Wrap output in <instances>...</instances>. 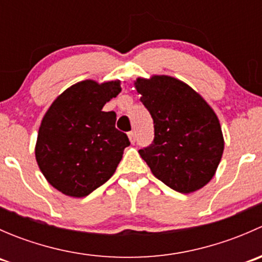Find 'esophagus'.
Wrapping results in <instances>:
<instances>
[{
	"instance_id": "esophagus-1",
	"label": "esophagus",
	"mask_w": 262,
	"mask_h": 262,
	"mask_svg": "<svg viewBox=\"0 0 262 262\" xmlns=\"http://www.w3.org/2000/svg\"><path fill=\"white\" fill-rule=\"evenodd\" d=\"M128 137H129V141H130V143H136V133H134V132H129Z\"/></svg>"
}]
</instances>
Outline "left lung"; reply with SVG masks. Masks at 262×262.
I'll return each instance as SVG.
<instances>
[{
    "label": "left lung",
    "instance_id": "1",
    "mask_svg": "<svg viewBox=\"0 0 262 262\" xmlns=\"http://www.w3.org/2000/svg\"><path fill=\"white\" fill-rule=\"evenodd\" d=\"M134 87L155 124L153 143L139 149L153 175L182 194L204 187L215 175L224 150L213 107L199 92L171 76L138 77Z\"/></svg>",
    "mask_w": 262,
    "mask_h": 262
}]
</instances>
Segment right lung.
I'll return each instance as SVG.
<instances>
[{"label": "right lung", "instance_id": "right-lung-1", "mask_svg": "<svg viewBox=\"0 0 262 262\" xmlns=\"http://www.w3.org/2000/svg\"><path fill=\"white\" fill-rule=\"evenodd\" d=\"M121 81L84 80L62 92L43 116L35 158L47 181L71 198H83L105 184L129 139L115 128L116 114L102 107L121 91Z\"/></svg>", "mask_w": 262, "mask_h": 262}]
</instances>
